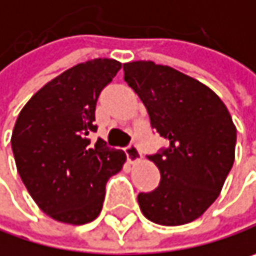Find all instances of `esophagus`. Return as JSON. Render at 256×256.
I'll return each mask as SVG.
<instances>
[{"label": "esophagus", "mask_w": 256, "mask_h": 256, "mask_svg": "<svg viewBox=\"0 0 256 256\" xmlns=\"http://www.w3.org/2000/svg\"><path fill=\"white\" fill-rule=\"evenodd\" d=\"M126 156H128V160L132 164L140 162V158H142L140 150H139L136 145H128V148H126Z\"/></svg>", "instance_id": "34e87169"}]
</instances>
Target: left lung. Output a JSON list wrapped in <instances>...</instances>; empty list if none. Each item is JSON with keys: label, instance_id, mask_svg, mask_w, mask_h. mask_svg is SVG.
Listing matches in <instances>:
<instances>
[{"label": "left lung", "instance_id": "left-lung-1", "mask_svg": "<svg viewBox=\"0 0 256 256\" xmlns=\"http://www.w3.org/2000/svg\"><path fill=\"white\" fill-rule=\"evenodd\" d=\"M123 70L151 128L169 140L148 157L162 178L154 191L138 196L140 212L160 226L188 224L218 198L232 168L237 130L230 112L212 88L175 68L134 60Z\"/></svg>", "mask_w": 256, "mask_h": 256}]
</instances>
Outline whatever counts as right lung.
Listing matches in <instances>:
<instances>
[{"label":"right lung","mask_w":256,"mask_h":256,"mask_svg":"<svg viewBox=\"0 0 256 256\" xmlns=\"http://www.w3.org/2000/svg\"><path fill=\"white\" fill-rule=\"evenodd\" d=\"M122 64L98 58L66 70L42 86L22 108L12 134L16 168L36 206L54 221L82 226L102 210L105 185L126 163L94 132L100 90Z\"/></svg>","instance_id":"obj_1"}]
</instances>
